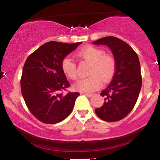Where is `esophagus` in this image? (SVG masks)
Returning <instances> with one entry per match:
<instances>
[{
	"label": "esophagus",
	"mask_w": 160,
	"mask_h": 160,
	"mask_svg": "<svg viewBox=\"0 0 160 160\" xmlns=\"http://www.w3.org/2000/svg\"><path fill=\"white\" fill-rule=\"evenodd\" d=\"M82 94L86 95V96H88V97H92V96H93V95H94V94H92V93H87V92H83Z\"/></svg>",
	"instance_id": "esophagus-1"
}]
</instances>
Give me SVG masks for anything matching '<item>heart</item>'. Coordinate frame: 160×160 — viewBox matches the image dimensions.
Returning a JSON list of instances; mask_svg holds the SVG:
<instances>
[{
  "label": "heart",
  "instance_id": "b5f03b06",
  "mask_svg": "<svg viewBox=\"0 0 160 160\" xmlns=\"http://www.w3.org/2000/svg\"><path fill=\"white\" fill-rule=\"evenodd\" d=\"M79 56L90 62L89 70L90 77L79 80L74 85L76 90L82 92H91L100 89L102 81L108 82L113 78L117 69L116 59L110 54H104L102 49L93 46H87L78 52ZM62 70L67 78L75 80L78 78L77 66L71 56H65L61 63Z\"/></svg>",
  "mask_w": 160,
  "mask_h": 160
}]
</instances>
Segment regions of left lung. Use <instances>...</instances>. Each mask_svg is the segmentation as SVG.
Here are the masks:
<instances>
[{
	"mask_svg": "<svg viewBox=\"0 0 160 160\" xmlns=\"http://www.w3.org/2000/svg\"><path fill=\"white\" fill-rule=\"evenodd\" d=\"M93 43L107 45L117 63L111 82L100 94L105 102L95 113L107 122L119 121L132 111L138 98L142 84L138 56L128 43L115 37L102 38Z\"/></svg>",
	"mask_w": 160,
	"mask_h": 160,
	"instance_id": "8db88e82",
	"label": "left lung"
}]
</instances>
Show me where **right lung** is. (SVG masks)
<instances>
[{"label": "right lung", "mask_w": 160, "mask_h": 160, "mask_svg": "<svg viewBox=\"0 0 160 160\" xmlns=\"http://www.w3.org/2000/svg\"><path fill=\"white\" fill-rule=\"evenodd\" d=\"M81 43L49 41L29 55L25 62L20 81L22 94L31 113L43 123L61 122L73 111L80 94H64L71 85L61 63Z\"/></svg>", "instance_id": "obj_1"}]
</instances>
